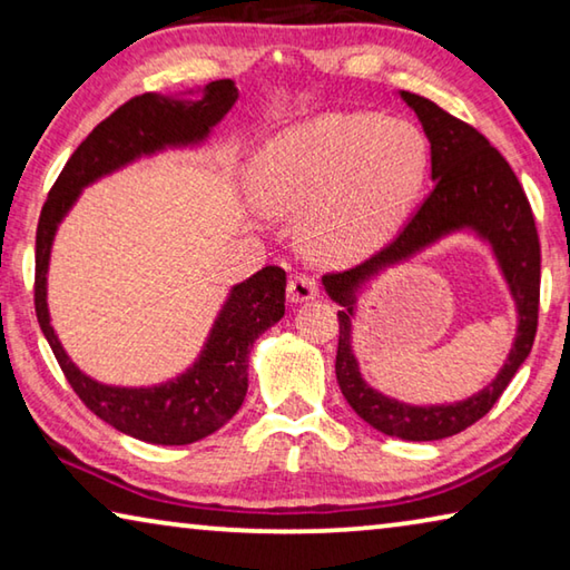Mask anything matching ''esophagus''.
I'll list each match as a JSON object with an SVG mask.
<instances>
[{"mask_svg":"<svg viewBox=\"0 0 570 570\" xmlns=\"http://www.w3.org/2000/svg\"><path fill=\"white\" fill-rule=\"evenodd\" d=\"M316 296H320V286H316L314 278L294 276L292 282H288V302L292 304L312 302V298H316Z\"/></svg>","mask_w":570,"mask_h":570,"instance_id":"obj_1","label":"esophagus"}]
</instances>
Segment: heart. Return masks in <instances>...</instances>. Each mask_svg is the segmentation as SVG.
<instances>
[{"mask_svg":"<svg viewBox=\"0 0 570 570\" xmlns=\"http://www.w3.org/2000/svg\"><path fill=\"white\" fill-rule=\"evenodd\" d=\"M428 170L430 146L414 122L332 110L274 132L250 180L266 210L298 216V244L314 262L354 266L397 238Z\"/></svg>","mask_w":570,"mask_h":570,"instance_id":"1","label":"heart"}]
</instances>
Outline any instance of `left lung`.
<instances>
[{"mask_svg": "<svg viewBox=\"0 0 570 570\" xmlns=\"http://www.w3.org/2000/svg\"><path fill=\"white\" fill-rule=\"evenodd\" d=\"M400 98L417 115L430 140L435 188L387 248L350 272L326 274L322 284L332 302L342 306L336 312L340 316L336 382L344 400L366 424L384 435L428 442L458 435L485 417L515 377L520 364L528 360L538 330L540 244L533 210L508 160L475 128L452 118L432 100L404 90H400ZM455 233H472L488 243L494 254L519 314L514 346L497 380L468 401L410 405L387 399L370 389L358 372L351 346L355 304L363 288L387 267L411 261L424 247Z\"/></svg>", "mask_w": 570, "mask_h": 570, "instance_id": "obj_1", "label": "left lung"}]
</instances>
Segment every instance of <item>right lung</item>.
<instances>
[{
  "instance_id": "right-lung-1",
  "label": "right lung",
  "mask_w": 570,
  "mask_h": 570,
  "mask_svg": "<svg viewBox=\"0 0 570 570\" xmlns=\"http://www.w3.org/2000/svg\"><path fill=\"white\" fill-rule=\"evenodd\" d=\"M238 100L234 80H216L180 95L146 92L105 118L67 160L37 224L35 308L67 382L100 420L150 445H190L234 417L248 390L250 346L284 316L286 272L266 266L230 286L198 360L186 372L153 387H118L85 374L57 340L47 306L57 228L80 193L95 180L163 150L200 148Z\"/></svg>"
}]
</instances>
